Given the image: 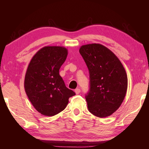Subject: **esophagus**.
Instances as JSON below:
<instances>
[{
  "label": "esophagus",
  "mask_w": 149,
  "mask_h": 149,
  "mask_svg": "<svg viewBox=\"0 0 149 149\" xmlns=\"http://www.w3.org/2000/svg\"><path fill=\"white\" fill-rule=\"evenodd\" d=\"M75 93L76 94H79L80 92H81V90L79 89V88H76V89L75 90Z\"/></svg>",
  "instance_id": "esophagus-1"
}]
</instances>
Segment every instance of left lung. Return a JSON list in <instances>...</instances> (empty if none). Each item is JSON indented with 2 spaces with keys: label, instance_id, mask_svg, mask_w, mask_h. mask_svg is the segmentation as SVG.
Wrapping results in <instances>:
<instances>
[{
  "label": "left lung",
  "instance_id": "obj_1",
  "mask_svg": "<svg viewBox=\"0 0 149 149\" xmlns=\"http://www.w3.org/2000/svg\"><path fill=\"white\" fill-rule=\"evenodd\" d=\"M79 52L90 72V91L86 95L88 110L99 118L111 115L127 92L124 67L111 50L99 43L82 45Z\"/></svg>",
  "mask_w": 149,
  "mask_h": 149
}]
</instances>
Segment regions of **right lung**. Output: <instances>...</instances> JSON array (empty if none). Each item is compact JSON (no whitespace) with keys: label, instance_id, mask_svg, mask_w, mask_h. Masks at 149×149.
Here are the masks:
<instances>
[{"label":"right lung","instance_id":"right-lung-1","mask_svg":"<svg viewBox=\"0 0 149 149\" xmlns=\"http://www.w3.org/2000/svg\"><path fill=\"white\" fill-rule=\"evenodd\" d=\"M68 55L61 46H46L31 59L25 75L24 88L30 102L42 115L52 116L65 109L74 91L66 87L59 74Z\"/></svg>","mask_w":149,"mask_h":149}]
</instances>
